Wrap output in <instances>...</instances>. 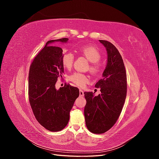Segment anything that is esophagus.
<instances>
[{"label": "esophagus", "mask_w": 159, "mask_h": 159, "mask_svg": "<svg viewBox=\"0 0 159 159\" xmlns=\"http://www.w3.org/2000/svg\"><path fill=\"white\" fill-rule=\"evenodd\" d=\"M80 96H81V97H82V96H84V91H83V90H81V89H80Z\"/></svg>", "instance_id": "34e87169"}]
</instances>
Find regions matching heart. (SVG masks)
Returning a JSON list of instances; mask_svg holds the SVG:
<instances>
[{"mask_svg": "<svg viewBox=\"0 0 159 159\" xmlns=\"http://www.w3.org/2000/svg\"><path fill=\"white\" fill-rule=\"evenodd\" d=\"M80 54L84 56L91 64L89 70L93 74H98L102 70V67L99 63L101 60L99 51L95 47L90 46H84L80 48ZM75 57L71 52H66L62 56V63L67 68H70L74 64ZM70 80L79 87H83L88 83L89 80L86 75L81 73H74L70 77Z\"/></svg>", "mask_w": 159, "mask_h": 159, "instance_id": "1", "label": "heart"}]
</instances>
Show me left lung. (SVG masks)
<instances>
[{
	"label": "left lung",
	"instance_id": "1",
	"mask_svg": "<svg viewBox=\"0 0 159 159\" xmlns=\"http://www.w3.org/2000/svg\"><path fill=\"white\" fill-rule=\"evenodd\" d=\"M107 53V66L103 78L95 87L101 93L84 92L86 105L84 115L86 127L95 134L107 131L117 122L127 95V74L119 52L111 43L99 40Z\"/></svg>",
	"mask_w": 159,
	"mask_h": 159
}]
</instances>
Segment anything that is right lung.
Returning <instances> with one entry per match:
<instances>
[{"label": "right lung", "instance_id": "right-lung-1", "mask_svg": "<svg viewBox=\"0 0 159 159\" xmlns=\"http://www.w3.org/2000/svg\"><path fill=\"white\" fill-rule=\"evenodd\" d=\"M68 41V38H64L47 42L34 58L28 75V97L33 113L42 126L53 132L66 127L70 111L80 94L78 88L69 84L56 89L57 79L62 78L64 73L63 50L49 44Z\"/></svg>", "mask_w": 159, "mask_h": 159}]
</instances>
